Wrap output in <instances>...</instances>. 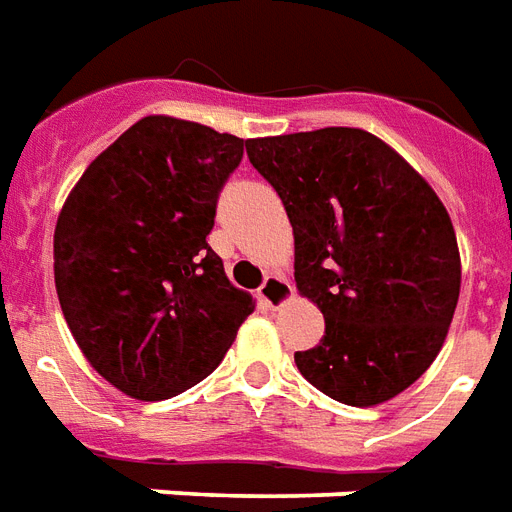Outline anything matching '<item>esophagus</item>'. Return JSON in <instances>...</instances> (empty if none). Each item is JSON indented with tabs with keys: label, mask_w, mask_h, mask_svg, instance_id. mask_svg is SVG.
<instances>
[{
	"label": "esophagus",
	"mask_w": 512,
	"mask_h": 512,
	"mask_svg": "<svg viewBox=\"0 0 512 512\" xmlns=\"http://www.w3.org/2000/svg\"><path fill=\"white\" fill-rule=\"evenodd\" d=\"M257 298H260V304L268 306V309H279V306H285L290 298H293V285L282 279L279 274H268L263 279V285L257 290Z\"/></svg>",
	"instance_id": "esophagus-1"
}]
</instances>
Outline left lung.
<instances>
[{"label": "left lung", "mask_w": 512, "mask_h": 512, "mask_svg": "<svg viewBox=\"0 0 512 512\" xmlns=\"http://www.w3.org/2000/svg\"><path fill=\"white\" fill-rule=\"evenodd\" d=\"M293 225L295 287L325 317L295 366L325 396L374 407L407 391L448 336L461 290L437 192L377 135L325 127L246 140Z\"/></svg>", "instance_id": "1"}]
</instances>
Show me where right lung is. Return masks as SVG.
I'll list each match as a JSON object with an SVG mask.
<instances>
[{
  "mask_svg": "<svg viewBox=\"0 0 512 512\" xmlns=\"http://www.w3.org/2000/svg\"><path fill=\"white\" fill-rule=\"evenodd\" d=\"M244 140L146 116L83 170L54 233L62 314L97 374L140 401L198 385L255 309L206 236Z\"/></svg>",
  "mask_w": 512,
  "mask_h": 512,
  "instance_id": "add662e5",
  "label": "right lung"
}]
</instances>
